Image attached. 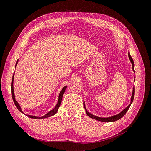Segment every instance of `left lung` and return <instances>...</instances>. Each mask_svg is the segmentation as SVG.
I'll use <instances>...</instances> for the list:
<instances>
[{"instance_id": "8db88e82", "label": "left lung", "mask_w": 151, "mask_h": 151, "mask_svg": "<svg viewBox=\"0 0 151 151\" xmlns=\"http://www.w3.org/2000/svg\"><path fill=\"white\" fill-rule=\"evenodd\" d=\"M129 59L130 62H132V69H133V71L135 72L134 70V60L133 59H132V57L130 56V53L129 52ZM134 95H135V87H134L133 88V93H132V97H131V102L130 103V104L125 109H123V110L120 112L119 114H118V115H114V116H112L111 117H108V118H101V117H98L96 116H94L93 115H92V114L89 113L88 111H87V109L85 107V105L84 104V107L86 109V113L87 115H88V116H89L90 118H93V119H95L96 120H98V121H101V122H115L118 120L120 119V118L122 117H123V116L125 115V114L127 113V111H128V109H129L130 106L131 104L132 103V102H133V100H134Z\"/></svg>"}]
</instances>
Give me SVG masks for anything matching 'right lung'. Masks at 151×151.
<instances>
[{"instance_id":"add662e5","label":"right lung","mask_w":151,"mask_h":151,"mask_svg":"<svg viewBox=\"0 0 151 151\" xmlns=\"http://www.w3.org/2000/svg\"><path fill=\"white\" fill-rule=\"evenodd\" d=\"M17 62H18V60L16 62V65H17ZM16 67V66H15ZM14 75H13L12 76V83H11V94H12V99H13V101L14 103L16 106L17 107V108L19 109V111H21V113H23V112L22 111L21 109V107L19 106V103H18L15 99V96H14V89H13V81H14ZM66 88L67 86H65L63 87V89H62V91H60V94H59V96H58V103L57 104V105L55 106V108L53 109H52V110H51L50 111H49L48 113H47L46 115L43 116H41V117H37V116H31V115H26L27 116H28L29 118H33V119H35V118H48V117H50V116H52L53 115H54L55 114L58 109V108L60 107V104H61V102H62V96H63V93H64L66 89Z\"/></svg>"}]
</instances>
